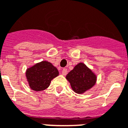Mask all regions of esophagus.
Here are the masks:
<instances>
[{
  "instance_id": "34e87169",
  "label": "esophagus",
  "mask_w": 128,
  "mask_h": 128,
  "mask_svg": "<svg viewBox=\"0 0 128 128\" xmlns=\"http://www.w3.org/2000/svg\"><path fill=\"white\" fill-rule=\"evenodd\" d=\"M62 74L63 75H66L67 73H68V70H67V68H64L63 70H62Z\"/></svg>"
}]
</instances>
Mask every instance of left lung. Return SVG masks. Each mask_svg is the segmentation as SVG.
I'll return each instance as SVG.
<instances>
[{
  "label": "left lung",
  "instance_id": "1",
  "mask_svg": "<svg viewBox=\"0 0 128 128\" xmlns=\"http://www.w3.org/2000/svg\"><path fill=\"white\" fill-rule=\"evenodd\" d=\"M72 89L76 93L82 94L92 88L96 83V76L83 63L74 66L66 76Z\"/></svg>",
  "mask_w": 128,
  "mask_h": 128
}]
</instances>
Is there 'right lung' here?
Instances as JSON below:
<instances>
[{
    "label": "right lung",
    "mask_w": 128,
    "mask_h": 128,
    "mask_svg": "<svg viewBox=\"0 0 128 128\" xmlns=\"http://www.w3.org/2000/svg\"><path fill=\"white\" fill-rule=\"evenodd\" d=\"M59 72L50 62L42 61L27 69L26 78L30 88L34 91H42L50 86L51 81L58 76Z\"/></svg>",
    "instance_id": "1"
}]
</instances>
